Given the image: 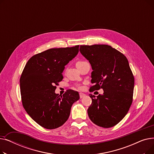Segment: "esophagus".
<instances>
[{
  "instance_id": "34e87169",
  "label": "esophagus",
  "mask_w": 154,
  "mask_h": 154,
  "mask_svg": "<svg viewBox=\"0 0 154 154\" xmlns=\"http://www.w3.org/2000/svg\"><path fill=\"white\" fill-rule=\"evenodd\" d=\"M79 94H80V99L83 98L84 97L85 95V94H84V93H80Z\"/></svg>"
}]
</instances>
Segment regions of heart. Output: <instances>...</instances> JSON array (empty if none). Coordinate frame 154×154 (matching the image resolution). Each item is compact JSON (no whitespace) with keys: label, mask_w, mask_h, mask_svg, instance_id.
<instances>
[{"label":"heart","mask_w":154,"mask_h":154,"mask_svg":"<svg viewBox=\"0 0 154 154\" xmlns=\"http://www.w3.org/2000/svg\"><path fill=\"white\" fill-rule=\"evenodd\" d=\"M85 63H86V62H85V61H78V62L76 63V66H77V67L80 66H82V65L84 64Z\"/></svg>","instance_id":"1"}]
</instances>
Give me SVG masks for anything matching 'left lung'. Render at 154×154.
I'll return each instance as SVG.
<instances>
[{"label": "left lung", "mask_w": 154, "mask_h": 154, "mask_svg": "<svg viewBox=\"0 0 154 154\" xmlns=\"http://www.w3.org/2000/svg\"><path fill=\"white\" fill-rule=\"evenodd\" d=\"M80 52L93 70L90 91H103L97 98L89 94L92 102L88 116L97 125L112 127L123 119L132 103L134 77L128 60L108 45H80Z\"/></svg>", "instance_id": "left-lung-1"}]
</instances>
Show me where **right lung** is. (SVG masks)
<instances>
[{
	"instance_id": "right-lung-1",
	"label": "right lung",
	"mask_w": 154,
	"mask_h": 154,
	"mask_svg": "<svg viewBox=\"0 0 154 154\" xmlns=\"http://www.w3.org/2000/svg\"><path fill=\"white\" fill-rule=\"evenodd\" d=\"M79 45L50 48L32 56L20 79L23 107L38 125L47 129L62 125L69 117L72 104L79 99L78 92L67 90L63 95L55 94L63 79L65 66L79 52Z\"/></svg>"
}]
</instances>
